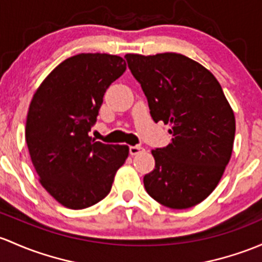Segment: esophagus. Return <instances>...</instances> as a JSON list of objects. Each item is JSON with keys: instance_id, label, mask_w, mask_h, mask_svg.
<instances>
[{"instance_id": "1", "label": "esophagus", "mask_w": 262, "mask_h": 262, "mask_svg": "<svg viewBox=\"0 0 262 262\" xmlns=\"http://www.w3.org/2000/svg\"><path fill=\"white\" fill-rule=\"evenodd\" d=\"M144 152V148L140 147V145H130L129 147V153L130 156H137V154H140Z\"/></svg>"}]
</instances>
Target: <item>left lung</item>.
<instances>
[{"label":"left lung","instance_id":"obj_1","mask_svg":"<svg viewBox=\"0 0 262 262\" xmlns=\"http://www.w3.org/2000/svg\"><path fill=\"white\" fill-rule=\"evenodd\" d=\"M156 123L169 124L172 143L153 149L144 187L157 202L193 207L213 192L231 159L236 120L221 85L200 62L176 52L126 54Z\"/></svg>","mask_w":262,"mask_h":262}]
</instances>
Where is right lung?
Wrapping results in <instances>:
<instances>
[{"instance_id":"1","label":"right lung","mask_w":262,"mask_h":262,"mask_svg":"<svg viewBox=\"0 0 262 262\" xmlns=\"http://www.w3.org/2000/svg\"><path fill=\"white\" fill-rule=\"evenodd\" d=\"M125 69L117 55H75L46 76L30 103L25 138L38 181L71 210L108 196L128 158V145L104 144L89 136L106 89Z\"/></svg>"}]
</instances>
